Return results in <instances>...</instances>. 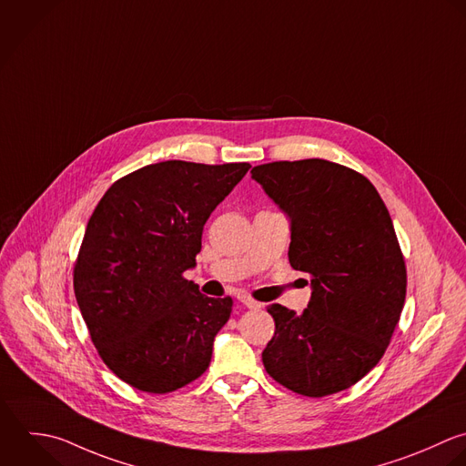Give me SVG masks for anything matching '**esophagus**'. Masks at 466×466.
Returning a JSON list of instances; mask_svg holds the SVG:
<instances>
[{"label": "esophagus", "mask_w": 466, "mask_h": 466, "mask_svg": "<svg viewBox=\"0 0 466 466\" xmlns=\"http://www.w3.org/2000/svg\"><path fill=\"white\" fill-rule=\"evenodd\" d=\"M238 301H239L241 305H245L247 309H259V307H261L258 301H254L248 294H243V292L238 294Z\"/></svg>", "instance_id": "esophagus-1"}]
</instances>
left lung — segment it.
I'll return each mask as SVG.
<instances>
[{
  "mask_svg": "<svg viewBox=\"0 0 466 466\" xmlns=\"http://www.w3.org/2000/svg\"><path fill=\"white\" fill-rule=\"evenodd\" d=\"M290 219L289 261L310 274L309 307L281 305L263 350L270 378L323 398L365 378L383 358L407 296V268L392 218L360 172L327 159L274 161L252 168Z\"/></svg>",
  "mask_w": 466,
  "mask_h": 466,
  "instance_id": "obj_1",
  "label": "left lung"
}]
</instances>
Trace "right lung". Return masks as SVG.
I'll return each mask as SVG.
<instances>
[{
    "label": "right lung",
    "mask_w": 466,
    "mask_h": 466,
    "mask_svg": "<svg viewBox=\"0 0 466 466\" xmlns=\"http://www.w3.org/2000/svg\"><path fill=\"white\" fill-rule=\"evenodd\" d=\"M248 163L161 161L117 179L94 208L74 267V294L103 363L130 387L174 392L210 365L230 298L183 278L214 208Z\"/></svg>",
    "instance_id": "1"
}]
</instances>
